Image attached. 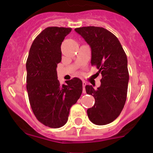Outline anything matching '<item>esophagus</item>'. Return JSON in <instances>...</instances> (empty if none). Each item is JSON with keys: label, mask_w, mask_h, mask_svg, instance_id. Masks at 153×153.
<instances>
[{"label": "esophagus", "mask_w": 153, "mask_h": 153, "mask_svg": "<svg viewBox=\"0 0 153 153\" xmlns=\"http://www.w3.org/2000/svg\"><path fill=\"white\" fill-rule=\"evenodd\" d=\"M87 83L85 82V81H82V92L83 93H85L86 92V91H85V86H86Z\"/></svg>", "instance_id": "34e87169"}]
</instances>
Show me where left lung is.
<instances>
[{"label": "left lung", "instance_id": "left-lung-1", "mask_svg": "<svg viewBox=\"0 0 153 153\" xmlns=\"http://www.w3.org/2000/svg\"><path fill=\"white\" fill-rule=\"evenodd\" d=\"M75 30L90 46L91 66H97L102 75L101 86L97 89L85 86L87 94L95 99L94 105L87 109V115L95 125H107L120 115L127 99V55L117 38L104 28L84 26Z\"/></svg>", "mask_w": 153, "mask_h": 153}]
</instances>
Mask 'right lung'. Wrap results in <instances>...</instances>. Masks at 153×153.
Returning <instances> with one entry per match:
<instances>
[{"instance_id": "right-lung-1", "label": "right lung", "mask_w": 153, "mask_h": 153, "mask_svg": "<svg viewBox=\"0 0 153 153\" xmlns=\"http://www.w3.org/2000/svg\"><path fill=\"white\" fill-rule=\"evenodd\" d=\"M71 31V28H46L33 40L26 61V89L30 107L38 120L51 128H59L67 123L71 107L82 91L79 78L67 80L62 85L57 78L61 45Z\"/></svg>"}]
</instances>
